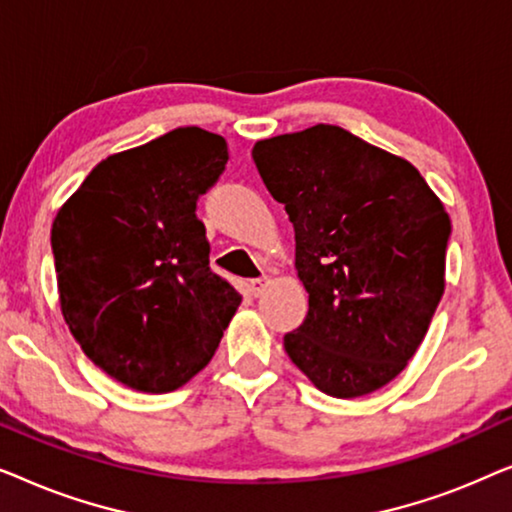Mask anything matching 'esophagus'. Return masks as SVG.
Listing matches in <instances>:
<instances>
[{
	"label": "esophagus",
	"mask_w": 512,
	"mask_h": 512,
	"mask_svg": "<svg viewBox=\"0 0 512 512\" xmlns=\"http://www.w3.org/2000/svg\"><path fill=\"white\" fill-rule=\"evenodd\" d=\"M270 284V279L268 277H258V279H251L249 282V291H251V296H261V293L265 291V286Z\"/></svg>",
	"instance_id": "34e87169"
}]
</instances>
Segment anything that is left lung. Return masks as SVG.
<instances>
[{
    "label": "left lung",
    "mask_w": 512,
    "mask_h": 512,
    "mask_svg": "<svg viewBox=\"0 0 512 512\" xmlns=\"http://www.w3.org/2000/svg\"><path fill=\"white\" fill-rule=\"evenodd\" d=\"M254 163L296 230L310 310L289 359L333 398L373 394L422 345L452 223L415 165L338 125L261 139Z\"/></svg>",
    "instance_id": "left-lung-1"
}]
</instances>
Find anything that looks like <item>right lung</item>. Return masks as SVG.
<instances>
[{
	"instance_id": "add662e5",
	"label": "right lung",
	"mask_w": 512,
	"mask_h": 512,
	"mask_svg": "<svg viewBox=\"0 0 512 512\" xmlns=\"http://www.w3.org/2000/svg\"><path fill=\"white\" fill-rule=\"evenodd\" d=\"M228 144L177 128L93 167L51 228L60 310L83 354L144 394L179 389L212 361L242 296L209 268L198 198Z\"/></svg>"
}]
</instances>
